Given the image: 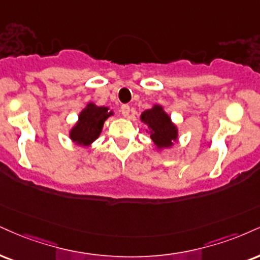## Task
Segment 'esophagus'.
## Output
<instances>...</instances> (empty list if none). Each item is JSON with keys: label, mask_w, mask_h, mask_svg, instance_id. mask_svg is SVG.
Listing matches in <instances>:
<instances>
[{"label": "esophagus", "mask_w": 260, "mask_h": 260, "mask_svg": "<svg viewBox=\"0 0 260 260\" xmlns=\"http://www.w3.org/2000/svg\"><path fill=\"white\" fill-rule=\"evenodd\" d=\"M129 105L128 104H123V105H121V112H122V115H123V116H128V115H129Z\"/></svg>", "instance_id": "obj_1"}]
</instances>
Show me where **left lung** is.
Instances as JSON below:
<instances>
[{"mask_svg":"<svg viewBox=\"0 0 260 260\" xmlns=\"http://www.w3.org/2000/svg\"><path fill=\"white\" fill-rule=\"evenodd\" d=\"M140 118L150 127L151 129L150 138L158 148L171 146L173 144L172 140L177 139L176 127L171 123L170 116L166 114L160 105H155L150 110L144 111Z\"/></svg>","mask_w":260,"mask_h":260,"instance_id":"left-lung-1","label":"left lung"}]
</instances>
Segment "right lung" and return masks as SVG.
<instances>
[{"instance_id":"right-lung-1","label":"right lung","mask_w":260,"mask_h":260,"mask_svg":"<svg viewBox=\"0 0 260 260\" xmlns=\"http://www.w3.org/2000/svg\"><path fill=\"white\" fill-rule=\"evenodd\" d=\"M108 110V108L96 106L92 103L87 105V108L80 114L77 124L71 131V139L82 145H89L94 142L102 132L104 121L112 115V112Z\"/></svg>"}]
</instances>
